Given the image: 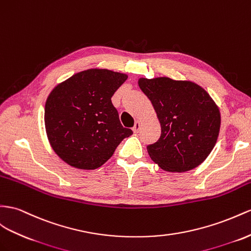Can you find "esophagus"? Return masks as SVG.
Wrapping results in <instances>:
<instances>
[{
	"instance_id": "1",
	"label": "esophagus",
	"mask_w": 251,
	"mask_h": 251,
	"mask_svg": "<svg viewBox=\"0 0 251 251\" xmlns=\"http://www.w3.org/2000/svg\"><path fill=\"white\" fill-rule=\"evenodd\" d=\"M140 127H141V122H140V121H137L136 123H134V126L132 127L133 132H139Z\"/></svg>"
}]
</instances>
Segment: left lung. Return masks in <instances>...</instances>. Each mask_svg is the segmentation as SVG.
Masks as SVG:
<instances>
[{
    "label": "left lung",
    "instance_id": "left-lung-1",
    "mask_svg": "<svg viewBox=\"0 0 251 251\" xmlns=\"http://www.w3.org/2000/svg\"><path fill=\"white\" fill-rule=\"evenodd\" d=\"M139 87L151 101L161 124V136L147 146L155 163L168 172H188L202 163L213 150L221 113L201 86L169 77L140 78Z\"/></svg>",
    "mask_w": 251,
    "mask_h": 251
}]
</instances>
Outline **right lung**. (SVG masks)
I'll use <instances>...</instances> for the list:
<instances>
[{
  "label": "right lung",
  "instance_id": "add662e5",
  "mask_svg": "<svg viewBox=\"0 0 251 251\" xmlns=\"http://www.w3.org/2000/svg\"><path fill=\"white\" fill-rule=\"evenodd\" d=\"M126 79V74L90 69L71 76L50 93L44 109L47 134L64 162L95 170L131 136L132 130L122 126L111 101Z\"/></svg>",
  "mask_w": 251,
  "mask_h": 251
}]
</instances>
